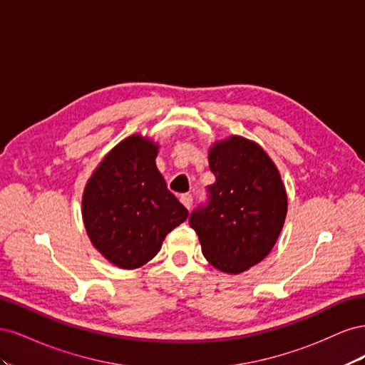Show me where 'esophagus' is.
Here are the masks:
<instances>
[{"instance_id":"esophagus-1","label":"esophagus","mask_w":365,"mask_h":365,"mask_svg":"<svg viewBox=\"0 0 365 365\" xmlns=\"http://www.w3.org/2000/svg\"><path fill=\"white\" fill-rule=\"evenodd\" d=\"M180 201H181V204H182L187 210H190V208H192V204H193V196H192L190 193H184V195L180 196Z\"/></svg>"}]
</instances>
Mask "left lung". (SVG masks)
<instances>
[{
	"instance_id": "left-lung-1",
	"label": "left lung",
	"mask_w": 365,
	"mask_h": 365,
	"mask_svg": "<svg viewBox=\"0 0 365 365\" xmlns=\"http://www.w3.org/2000/svg\"><path fill=\"white\" fill-rule=\"evenodd\" d=\"M216 181L208 202L190 215L204 257L222 272L239 274L268 256L288 212L280 173L257 143L239 135L208 150Z\"/></svg>"
}]
</instances>
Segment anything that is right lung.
<instances>
[{
  "mask_svg": "<svg viewBox=\"0 0 365 365\" xmlns=\"http://www.w3.org/2000/svg\"><path fill=\"white\" fill-rule=\"evenodd\" d=\"M158 145L138 134L97 165L82 196L91 244L115 267L135 269L157 256L164 237L189 216L157 169Z\"/></svg>",
  "mask_w": 365,
  "mask_h": 365,
  "instance_id": "right-lung-1",
  "label": "right lung"
}]
</instances>
